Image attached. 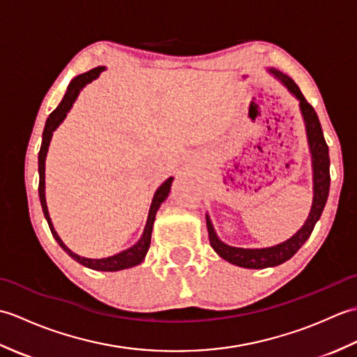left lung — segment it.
<instances>
[{
	"label": "left lung",
	"mask_w": 357,
	"mask_h": 357,
	"mask_svg": "<svg viewBox=\"0 0 357 357\" xmlns=\"http://www.w3.org/2000/svg\"><path fill=\"white\" fill-rule=\"evenodd\" d=\"M270 73L275 75L282 84L287 87L288 92L296 100L299 101L301 113L304 116L310 153H312V165H313V204L310 215L307 218L305 224L301 227L298 233H294L290 239L280 242L278 245L267 247V248H239L227 245L218 238V234L213 229V224L210 221V216L206 215L207 219V230L210 238V245L213 247L215 252L222 257V259L229 261L233 265L244 268H268L276 267V265L284 264L296 255V252L305 244V241L312 234L316 222L319 221L322 215V210L325 207V202L328 198L330 192V156H328V146L325 142L324 132L317 118L314 109L310 105L302 95L298 84L288 77V75L279 72L276 69H270Z\"/></svg>",
	"instance_id": "obj_1"
}]
</instances>
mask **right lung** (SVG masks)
I'll list each match as a JSON object with an SVG mask.
<instances>
[{
    "label": "right lung",
    "instance_id": "1",
    "mask_svg": "<svg viewBox=\"0 0 357 357\" xmlns=\"http://www.w3.org/2000/svg\"><path fill=\"white\" fill-rule=\"evenodd\" d=\"M105 69V67H95V69L89 70L82 75H78L77 78L72 79V82L67 87V92L63 98V101L59 102L58 107L53 110L47 121H45V127H44V132H43V142H41V149H40V153H38V173H40V185H38V193H40V201H41V207L44 211V216L47 219V224L50 227V231L53 234V238L56 239V242L59 244L64 252L69 255L70 257H73L75 261L79 262L81 265H84L87 268H92V270H98V271H119V270H126V268H130L135 267V265H138L144 261V257H146L147 252H149V247H150V241H151V230H153V222H155V218H156V211L158 208L161 207V204L167 199V196H169L170 192V187H172V181L173 178H169L165 181V183L161 184V187L158 188L155 192L153 196V201H151V206L149 210V218H147V224H146V229H144V233L141 239L136 242V244L130 248L124 250V252H121L118 255H113L109 257H102V259H90V257H82L77 253H73L70 248H67V245L61 241V238L58 236V233L53 229V224H52V219L49 216V210H47V204H45V156H47V150H49V144L52 139V135L53 132L56 130V127L63 123L67 112L70 110V107L73 105L75 100H77L79 92L82 90L86 84L89 82H92L93 79H96L100 77V73Z\"/></svg>",
    "mask_w": 357,
    "mask_h": 357
}]
</instances>
